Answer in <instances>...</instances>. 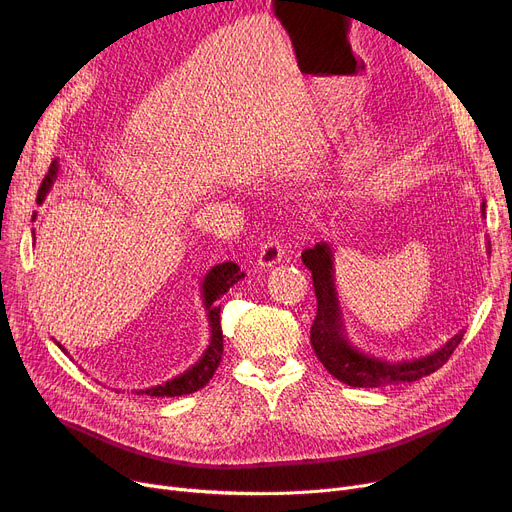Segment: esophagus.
Listing matches in <instances>:
<instances>
[{"instance_id": "1", "label": "esophagus", "mask_w": 512, "mask_h": 512, "mask_svg": "<svg viewBox=\"0 0 512 512\" xmlns=\"http://www.w3.org/2000/svg\"><path fill=\"white\" fill-rule=\"evenodd\" d=\"M282 255H284V251L280 247V242L270 238L265 245H261V249L257 253V265L263 267V270H267V267H274L276 263H280Z\"/></svg>"}]
</instances>
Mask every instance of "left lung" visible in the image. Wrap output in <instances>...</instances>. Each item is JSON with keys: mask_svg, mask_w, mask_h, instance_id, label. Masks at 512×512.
I'll return each instance as SVG.
<instances>
[{"mask_svg": "<svg viewBox=\"0 0 512 512\" xmlns=\"http://www.w3.org/2000/svg\"><path fill=\"white\" fill-rule=\"evenodd\" d=\"M481 213L486 215V203H481ZM490 255V240L486 247ZM305 267L311 270L313 288L317 297V315L311 326V346L317 359L342 384L353 388H386L405 382H417L425 375L440 369L454 348L461 344L465 330L454 334L446 344L419 359L388 361L369 355L357 348L346 336L342 321L338 290L334 280V251L328 242H317L315 247L301 255Z\"/></svg>", "mask_w": 512, "mask_h": 512, "instance_id": "1", "label": "left lung"}]
</instances>
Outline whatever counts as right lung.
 Here are the masks:
<instances>
[{"instance_id": "add662e5", "label": "right lung", "mask_w": 512, "mask_h": 512, "mask_svg": "<svg viewBox=\"0 0 512 512\" xmlns=\"http://www.w3.org/2000/svg\"><path fill=\"white\" fill-rule=\"evenodd\" d=\"M58 161H51L49 172L41 182L39 188V195H37V203H43L47 193L51 191L53 182L58 178ZM37 218V213H33V220ZM35 234V230H33ZM35 238V236H33ZM245 278V274L240 272V267L232 261H224L213 265L211 270L205 274L203 282H201V297H203V307L207 311V321H209V346L203 351L201 359L188 367L184 373L176 375V378L168 380L166 384L161 386H151L145 390H134L137 394H147V396H157V398H164V396H182V394H193L197 390H201L211 378L215 369H218L222 355H224V336H222V326H220V305L218 301L224 297V294L230 290V286H234L238 280ZM58 346L64 351V355H68L66 348L58 342Z\"/></svg>"}]
</instances>
